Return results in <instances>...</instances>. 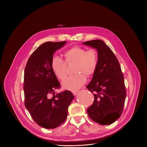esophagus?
<instances>
[{"instance_id":"esophagus-1","label":"esophagus","mask_w":147,"mask_h":147,"mask_svg":"<svg viewBox=\"0 0 147 147\" xmlns=\"http://www.w3.org/2000/svg\"><path fill=\"white\" fill-rule=\"evenodd\" d=\"M78 90H73L71 92H72V93L74 95H77V93L78 92Z\"/></svg>"}]
</instances>
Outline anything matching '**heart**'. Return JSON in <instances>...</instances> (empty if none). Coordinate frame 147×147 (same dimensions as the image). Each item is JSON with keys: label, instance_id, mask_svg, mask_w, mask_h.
<instances>
[{"label": "heart", "instance_id": "heart-1", "mask_svg": "<svg viewBox=\"0 0 147 147\" xmlns=\"http://www.w3.org/2000/svg\"><path fill=\"white\" fill-rule=\"evenodd\" d=\"M65 61L59 56H54L51 61V67L55 74L63 80L67 75V65L75 64L76 74L64 79L62 86L69 90H76L81 87L95 72L98 65V53L94 48L87 50L80 47H73L64 53Z\"/></svg>", "mask_w": 147, "mask_h": 147}]
</instances>
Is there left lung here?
Returning a JSON list of instances; mask_svg holds the SVG:
<instances>
[{
    "instance_id": "obj_1",
    "label": "left lung",
    "mask_w": 147,
    "mask_h": 147,
    "mask_svg": "<svg viewBox=\"0 0 147 147\" xmlns=\"http://www.w3.org/2000/svg\"><path fill=\"white\" fill-rule=\"evenodd\" d=\"M83 44L96 48L98 65L87 88L94 96L87 109L89 117L101 125H109L118 119L123 110L126 90L119 62L110 48L100 39Z\"/></svg>"
}]
</instances>
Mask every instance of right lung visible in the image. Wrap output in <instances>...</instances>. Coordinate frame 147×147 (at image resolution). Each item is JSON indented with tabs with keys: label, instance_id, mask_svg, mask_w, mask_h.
Returning a JSON list of instances; mask_svg holds the SVG:
<instances>
[{
	"label": "right lung",
	"instance_id": "obj_1",
	"mask_svg": "<svg viewBox=\"0 0 147 147\" xmlns=\"http://www.w3.org/2000/svg\"><path fill=\"white\" fill-rule=\"evenodd\" d=\"M66 41L47 42L31 54L24 77L25 107L35 123L45 129L56 128L67 117L68 108L74 96L66 90L56 94L60 82L52 69L54 52Z\"/></svg>",
	"mask_w": 147,
	"mask_h": 147
}]
</instances>
